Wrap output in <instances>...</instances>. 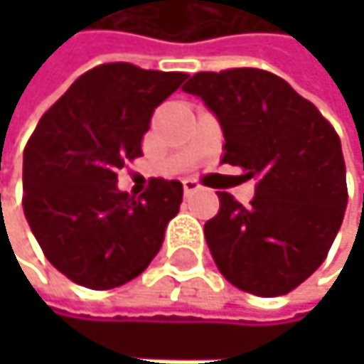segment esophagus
I'll list each match as a JSON object with an SVG mask.
<instances>
[{
    "label": "esophagus",
    "mask_w": 364,
    "mask_h": 364,
    "mask_svg": "<svg viewBox=\"0 0 364 364\" xmlns=\"http://www.w3.org/2000/svg\"><path fill=\"white\" fill-rule=\"evenodd\" d=\"M200 188H203V186L198 183L196 178H186V181H183V192H186V194H194V192H198Z\"/></svg>",
    "instance_id": "obj_1"
}]
</instances>
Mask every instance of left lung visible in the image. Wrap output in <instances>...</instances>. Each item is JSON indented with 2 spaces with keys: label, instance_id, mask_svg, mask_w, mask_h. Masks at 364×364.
<instances>
[{
  "label": "left lung",
  "instance_id": "left-lung-1",
  "mask_svg": "<svg viewBox=\"0 0 364 364\" xmlns=\"http://www.w3.org/2000/svg\"><path fill=\"white\" fill-rule=\"evenodd\" d=\"M183 91L220 119V164L257 178L249 207L218 192V214L205 223L218 271L251 295H286L323 264L345 216V159L334 127L267 69L198 72Z\"/></svg>",
  "mask_w": 364,
  "mask_h": 364
}]
</instances>
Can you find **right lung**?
Here are the masks:
<instances>
[{
	"mask_svg": "<svg viewBox=\"0 0 364 364\" xmlns=\"http://www.w3.org/2000/svg\"><path fill=\"white\" fill-rule=\"evenodd\" d=\"M188 78L133 63L85 72L38 119L23 150V214L52 267L91 290L146 271L178 214L183 186L150 178L135 198L117 170L141 157L155 109Z\"/></svg>",
	"mask_w": 364,
	"mask_h": 364,
	"instance_id": "add662e5",
	"label": "right lung"
}]
</instances>
